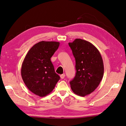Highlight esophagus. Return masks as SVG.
Listing matches in <instances>:
<instances>
[{
	"label": "esophagus",
	"instance_id": "esophagus-1",
	"mask_svg": "<svg viewBox=\"0 0 126 126\" xmlns=\"http://www.w3.org/2000/svg\"><path fill=\"white\" fill-rule=\"evenodd\" d=\"M60 77H61V78L62 79H63L65 77V74H62V75H60Z\"/></svg>",
	"mask_w": 126,
	"mask_h": 126
}]
</instances>
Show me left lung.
I'll list each match as a JSON object with an SVG mask.
<instances>
[{
	"instance_id": "1",
	"label": "left lung",
	"mask_w": 126,
	"mask_h": 126,
	"mask_svg": "<svg viewBox=\"0 0 126 126\" xmlns=\"http://www.w3.org/2000/svg\"><path fill=\"white\" fill-rule=\"evenodd\" d=\"M69 45L75 58L76 70L70 82L71 88L75 94L84 97L93 92L103 78L102 58L97 48L85 40L77 38Z\"/></svg>"
}]
</instances>
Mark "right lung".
Listing matches in <instances>:
<instances>
[{"label": "right lung", "instance_id": "right-lung-1", "mask_svg": "<svg viewBox=\"0 0 126 126\" xmlns=\"http://www.w3.org/2000/svg\"><path fill=\"white\" fill-rule=\"evenodd\" d=\"M59 45L58 42L37 43L29 50L23 62L21 75L23 81L32 93L40 97L51 93L60 79L51 61Z\"/></svg>", "mask_w": 126, "mask_h": 126}]
</instances>
